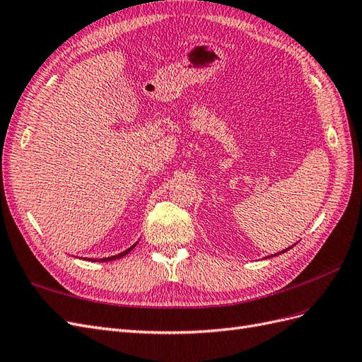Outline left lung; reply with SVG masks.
<instances>
[{
	"mask_svg": "<svg viewBox=\"0 0 362 362\" xmlns=\"http://www.w3.org/2000/svg\"><path fill=\"white\" fill-rule=\"evenodd\" d=\"M288 249H291V246ZM288 249H286V250H288ZM286 250H282V252H286ZM282 252H279V254H282ZM279 254H275V255H279ZM275 255H272V257H275Z\"/></svg>",
	"mask_w": 362,
	"mask_h": 362,
	"instance_id": "1",
	"label": "left lung"
}]
</instances>
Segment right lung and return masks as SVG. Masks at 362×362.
Masks as SVG:
<instances>
[{
    "label": "right lung",
    "instance_id": "right-lung-1",
    "mask_svg": "<svg viewBox=\"0 0 362 362\" xmlns=\"http://www.w3.org/2000/svg\"><path fill=\"white\" fill-rule=\"evenodd\" d=\"M137 245V243H136ZM136 245H133L131 247H128L127 250H124V252H120V254H117V255H113V257H108V258H101V259H98V261H112V259H117V258H122V257H125L128 252L131 250V249H134L136 247ZM89 261H96V259H89Z\"/></svg>",
    "mask_w": 362,
    "mask_h": 362
}]
</instances>
